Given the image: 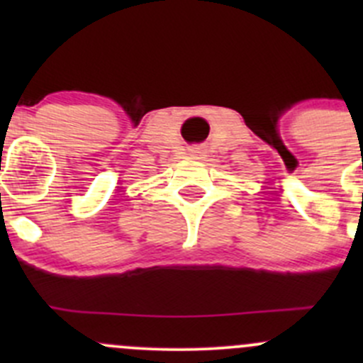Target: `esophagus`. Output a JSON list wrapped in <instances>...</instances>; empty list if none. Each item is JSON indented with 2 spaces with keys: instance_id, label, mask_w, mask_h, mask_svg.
I'll return each mask as SVG.
<instances>
[{
  "instance_id": "1",
  "label": "esophagus",
  "mask_w": 363,
  "mask_h": 363,
  "mask_svg": "<svg viewBox=\"0 0 363 363\" xmlns=\"http://www.w3.org/2000/svg\"><path fill=\"white\" fill-rule=\"evenodd\" d=\"M196 152V155H202V151H195Z\"/></svg>"
}]
</instances>
